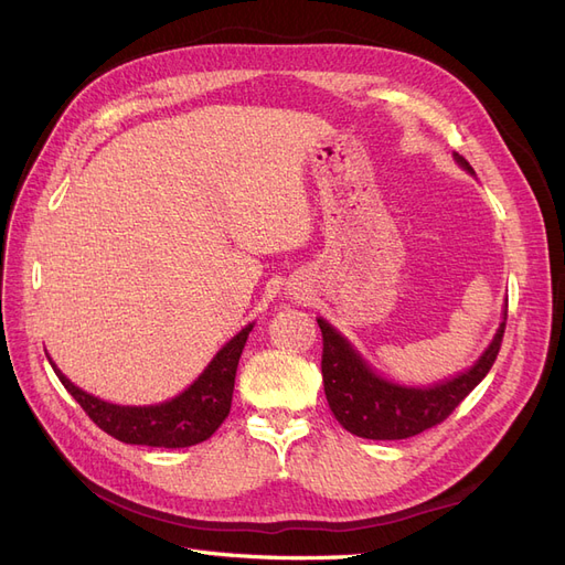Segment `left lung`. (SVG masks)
I'll use <instances>...</instances> for the list:
<instances>
[{
	"label": "left lung",
	"mask_w": 565,
	"mask_h": 565,
	"mask_svg": "<svg viewBox=\"0 0 565 565\" xmlns=\"http://www.w3.org/2000/svg\"><path fill=\"white\" fill-rule=\"evenodd\" d=\"M455 160L473 174L471 164L457 152ZM318 328L322 332L320 370L324 398H328L337 422L353 436L401 440L446 422L455 413V407L481 384L502 349L507 313L481 361L469 372L431 388H403L384 382L361 361V355L351 349L349 341L330 328V322L318 318Z\"/></svg>",
	"instance_id": "left-lung-1"
}]
</instances>
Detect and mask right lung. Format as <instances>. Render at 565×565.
I'll list each match as a JSON object with an SVG mask.
<instances>
[{
    "mask_svg": "<svg viewBox=\"0 0 565 565\" xmlns=\"http://www.w3.org/2000/svg\"><path fill=\"white\" fill-rule=\"evenodd\" d=\"M252 332V324L241 334H235L228 344L216 353L212 365L202 372V377L183 391L174 401L150 407H122L104 403L89 393L77 388L61 370L51 363L61 384L79 403L89 419L108 436L131 443V446L150 448H188L207 440L231 413L233 384L241 353Z\"/></svg>",
    "mask_w": 565,
    "mask_h": 565,
    "instance_id": "add662e5",
    "label": "right lung"
}]
</instances>
